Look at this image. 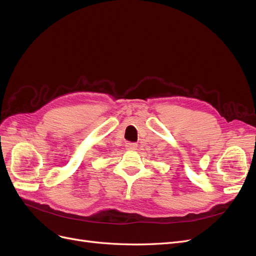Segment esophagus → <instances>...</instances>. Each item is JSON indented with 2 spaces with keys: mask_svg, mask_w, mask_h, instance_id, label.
Returning a JSON list of instances; mask_svg holds the SVG:
<instances>
[{
  "mask_svg": "<svg viewBox=\"0 0 256 256\" xmlns=\"http://www.w3.org/2000/svg\"><path fill=\"white\" fill-rule=\"evenodd\" d=\"M136 147H138L136 143H134V142L126 143V150H136Z\"/></svg>",
  "mask_w": 256,
  "mask_h": 256,
  "instance_id": "obj_1",
  "label": "esophagus"
}]
</instances>
